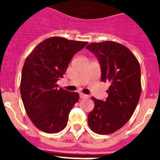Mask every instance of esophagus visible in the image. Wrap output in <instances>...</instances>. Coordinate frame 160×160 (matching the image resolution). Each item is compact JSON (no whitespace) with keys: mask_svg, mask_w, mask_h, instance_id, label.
<instances>
[{"mask_svg":"<svg viewBox=\"0 0 160 160\" xmlns=\"http://www.w3.org/2000/svg\"><path fill=\"white\" fill-rule=\"evenodd\" d=\"M80 99H85V98H88V95H85V94H83V93H80Z\"/></svg>","mask_w":160,"mask_h":160,"instance_id":"1","label":"esophagus"}]
</instances>
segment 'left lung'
Returning <instances> with one entry per match:
<instances>
[{"label": "left lung", "mask_w": 160, "mask_h": 160, "mask_svg": "<svg viewBox=\"0 0 160 160\" xmlns=\"http://www.w3.org/2000/svg\"><path fill=\"white\" fill-rule=\"evenodd\" d=\"M86 48L98 59L101 80L109 83L105 101L91 98L95 107L88 114V124L96 134H112L126 124L139 103L140 65L129 49L117 42L90 43Z\"/></svg>", "instance_id": "8db88e82"}]
</instances>
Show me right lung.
<instances>
[{"label": "right lung", "instance_id": "1", "mask_svg": "<svg viewBox=\"0 0 160 160\" xmlns=\"http://www.w3.org/2000/svg\"><path fill=\"white\" fill-rule=\"evenodd\" d=\"M87 42L51 37L36 46L25 60L21 95L26 114L34 125L45 133H58L66 126L79 94L58 89L69 63Z\"/></svg>", "mask_w": 160, "mask_h": 160}]
</instances>
